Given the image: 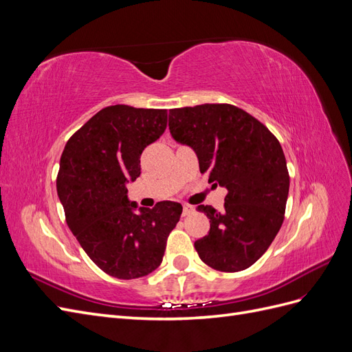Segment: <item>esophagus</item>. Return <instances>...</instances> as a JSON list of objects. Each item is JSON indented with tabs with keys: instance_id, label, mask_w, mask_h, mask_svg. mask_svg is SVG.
Returning <instances> with one entry per match:
<instances>
[{
	"instance_id": "34e87169",
	"label": "esophagus",
	"mask_w": 352,
	"mask_h": 352,
	"mask_svg": "<svg viewBox=\"0 0 352 352\" xmlns=\"http://www.w3.org/2000/svg\"><path fill=\"white\" fill-rule=\"evenodd\" d=\"M194 211H195V208H194L192 206L185 204V206H184V211H182V216H184V217H186V216H189V214H192Z\"/></svg>"
}]
</instances>
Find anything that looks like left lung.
<instances>
[{"label": "left lung", "instance_id": "left-lung-1", "mask_svg": "<svg viewBox=\"0 0 352 352\" xmlns=\"http://www.w3.org/2000/svg\"><path fill=\"white\" fill-rule=\"evenodd\" d=\"M168 129L189 145L208 182L228 189L225 210L198 206L210 230L195 241L199 258L211 269L241 272L267 251L282 226L289 173L282 146L267 127L232 104L173 109Z\"/></svg>", "mask_w": 352, "mask_h": 352}]
</instances>
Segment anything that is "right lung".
Listing matches in <instances>:
<instances>
[{
    "mask_svg": "<svg viewBox=\"0 0 352 352\" xmlns=\"http://www.w3.org/2000/svg\"><path fill=\"white\" fill-rule=\"evenodd\" d=\"M167 110L110 105L72 135L60 158L57 194L67 226L88 257L117 279H136L163 261L182 206L154 208L127 199L141 175V154L166 131Z\"/></svg>",
    "mask_w": 352,
    "mask_h": 352,
    "instance_id": "right-lung-1",
    "label": "right lung"
}]
</instances>
